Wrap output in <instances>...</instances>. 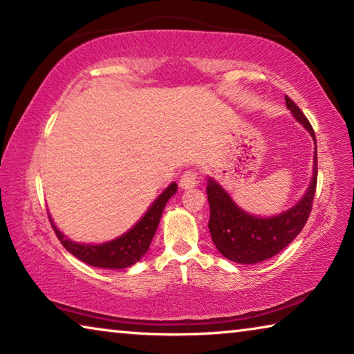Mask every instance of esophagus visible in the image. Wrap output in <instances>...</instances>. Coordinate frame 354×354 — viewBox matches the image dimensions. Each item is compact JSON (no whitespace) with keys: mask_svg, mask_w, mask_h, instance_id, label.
I'll use <instances>...</instances> for the list:
<instances>
[{"mask_svg":"<svg viewBox=\"0 0 354 354\" xmlns=\"http://www.w3.org/2000/svg\"><path fill=\"white\" fill-rule=\"evenodd\" d=\"M196 183H198V173L195 170H185L181 179H179V185H181L183 189L195 187Z\"/></svg>","mask_w":354,"mask_h":354,"instance_id":"34e87169","label":"esophagus"}]
</instances>
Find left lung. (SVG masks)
<instances>
[{"instance_id":"obj_1","label":"left lung","mask_w":354,"mask_h":354,"mask_svg":"<svg viewBox=\"0 0 354 354\" xmlns=\"http://www.w3.org/2000/svg\"><path fill=\"white\" fill-rule=\"evenodd\" d=\"M286 104L315 140V133L301 109L286 95ZM317 162V149H315ZM317 187V164L306 194L298 205L272 218H257L239 209L220 185L209 179V231L212 242L226 259L237 263H257L270 259L295 239L309 218Z\"/></svg>"}]
</instances>
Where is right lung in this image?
<instances>
[{
  "label": "right lung",
  "mask_w": 354,
  "mask_h": 354,
  "mask_svg": "<svg viewBox=\"0 0 354 354\" xmlns=\"http://www.w3.org/2000/svg\"><path fill=\"white\" fill-rule=\"evenodd\" d=\"M176 189L178 185L175 183L170 184L159 195V198L154 201V205L148 209V212L143 215L133 230H129L127 234L115 239V241H111L103 245H81L71 242L68 239H65L62 232L57 230L55 223H53L51 217L50 221L57 239L64 245V248L70 251L77 259H81L82 262L93 267L127 268L139 261L148 251L154 232L158 230L160 215H162L167 201H169L170 196L175 195Z\"/></svg>",
  "instance_id": "add662e5"
}]
</instances>
